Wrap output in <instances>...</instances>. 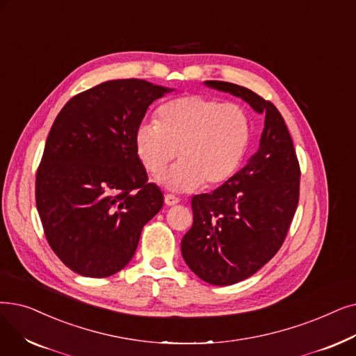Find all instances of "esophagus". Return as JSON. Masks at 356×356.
Listing matches in <instances>:
<instances>
[{
	"label": "esophagus",
	"mask_w": 356,
	"mask_h": 356,
	"mask_svg": "<svg viewBox=\"0 0 356 356\" xmlns=\"http://www.w3.org/2000/svg\"><path fill=\"white\" fill-rule=\"evenodd\" d=\"M179 202H180V199L176 197L175 195H165V196H164V204H165L167 207H173V205H176V204H179Z\"/></svg>",
	"instance_id": "1"
}]
</instances>
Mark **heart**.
I'll list each match as a JSON object with an SVG mask.
<instances>
[{
	"mask_svg": "<svg viewBox=\"0 0 356 356\" xmlns=\"http://www.w3.org/2000/svg\"><path fill=\"white\" fill-rule=\"evenodd\" d=\"M252 125L241 106L207 96H183L160 107L157 125L141 123L135 151L145 170L160 175L177 152L181 160L157 181L184 193L221 186L233 177L250 144Z\"/></svg>",
	"mask_w": 356,
	"mask_h": 356,
	"instance_id": "b5f03b06",
	"label": "heart"
}]
</instances>
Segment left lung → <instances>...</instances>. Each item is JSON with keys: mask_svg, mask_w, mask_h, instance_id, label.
<instances>
[{"mask_svg": "<svg viewBox=\"0 0 356 356\" xmlns=\"http://www.w3.org/2000/svg\"><path fill=\"white\" fill-rule=\"evenodd\" d=\"M229 92L265 119L253 156L212 193L192 197L193 225L181 240L191 270L212 285H233L256 273L282 245L300 195V165L280 111L252 90L205 81Z\"/></svg>", "mask_w": 356, "mask_h": 356, "instance_id": "8db88e82", "label": "left lung"}]
</instances>
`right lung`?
Segmentation results:
<instances>
[{
	"instance_id": "add662e5",
	"label": "right lung",
	"mask_w": 356,
	"mask_h": 356,
	"mask_svg": "<svg viewBox=\"0 0 356 356\" xmlns=\"http://www.w3.org/2000/svg\"><path fill=\"white\" fill-rule=\"evenodd\" d=\"M175 88L104 81L74 96L54 122L36 175L44 236L74 272L106 277L134 257L143 227L163 208L135 151L149 104Z\"/></svg>"
}]
</instances>
